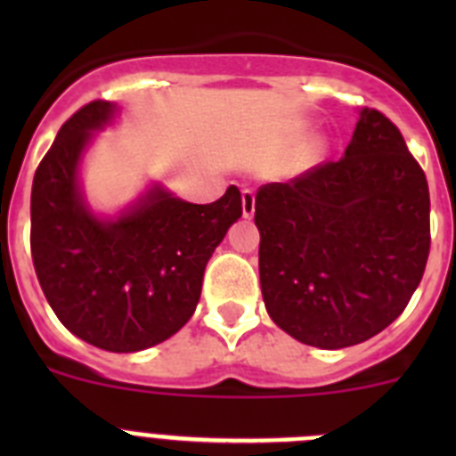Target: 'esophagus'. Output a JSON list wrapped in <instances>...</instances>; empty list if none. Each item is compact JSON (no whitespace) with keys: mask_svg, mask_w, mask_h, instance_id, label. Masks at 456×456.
Returning a JSON list of instances; mask_svg holds the SVG:
<instances>
[{"mask_svg":"<svg viewBox=\"0 0 456 456\" xmlns=\"http://www.w3.org/2000/svg\"><path fill=\"white\" fill-rule=\"evenodd\" d=\"M241 212H244L247 219H251V216L256 215V193H253L251 189H244V191H241Z\"/></svg>","mask_w":456,"mask_h":456,"instance_id":"1","label":"esophagus"}]
</instances>
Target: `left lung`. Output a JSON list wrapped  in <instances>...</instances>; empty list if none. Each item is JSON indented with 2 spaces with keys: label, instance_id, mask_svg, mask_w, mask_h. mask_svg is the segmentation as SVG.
<instances>
[{
  "label": "left lung",
  "instance_id": "left-lung-1",
  "mask_svg": "<svg viewBox=\"0 0 456 456\" xmlns=\"http://www.w3.org/2000/svg\"><path fill=\"white\" fill-rule=\"evenodd\" d=\"M256 225L269 317L310 347H352L420 285L429 187L402 132L365 107L345 157L257 189Z\"/></svg>",
  "mask_w": 456,
  "mask_h": 456
}]
</instances>
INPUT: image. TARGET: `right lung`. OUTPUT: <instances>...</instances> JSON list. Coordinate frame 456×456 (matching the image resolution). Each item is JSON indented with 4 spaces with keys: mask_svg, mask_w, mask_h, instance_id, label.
I'll return each instance as SVG.
<instances>
[{
    "mask_svg": "<svg viewBox=\"0 0 456 456\" xmlns=\"http://www.w3.org/2000/svg\"><path fill=\"white\" fill-rule=\"evenodd\" d=\"M118 107L95 100L72 114L31 187V257L52 310L93 347L132 354L178 333L193 315L205 265L241 216L235 184L219 200L187 203L152 184L118 216H98L79 164Z\"/></svg>",
    "mask_w": 456,
    "mask_h": 456,
    "instance_id": "obj_1",
    "label": "right lung"
}]
</instances>
